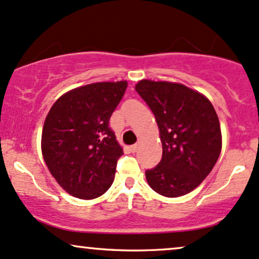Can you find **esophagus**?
<instances>
[{
    "label": "esophagus",
    "mask_w": 259,
    "mask_h": 259,
    "mask_svg": "<svg viewBox=\"0 0 259 259\" xmlns=\"http://www.w3.org/2000/svg\"><path fill=\"white\" fill-rule=\"evenodd\" d=\"M137 149H139V145H137V143H136V145H133L132 147H130V150H132L133 153H135Z\"/></svg>",
    "instance_id": "1"
}]
</instances>
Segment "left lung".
<instances>
[{
    "instance_id": "obj_1",
    "label": "left lung",
    "mask_w": 259,
    "mask_h": 259,
    "mask_svg": "<svg viewBox=\"0 0 259 259\" xmlns=\"http://www.w3.org/2000/svg\"><path fill=\"white\" fill-rule=\"evenodd\" d=\"M135 90L155 116L162 143L161 161L147 169V182L165 197L189 194L210 173L221 153L214 106L181 83L142 80Z\"/></svg>"
}]
</instances>
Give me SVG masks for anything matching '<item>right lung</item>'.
Masks as SVG:
<instances>
[{"instance_id": "add662e5", "label": "right lung", "mask_w": 259, "mask_h": 259, "mask_svg": "<svg viewBox=\"0 0 259 259\" xmlns=\"http://www.w3.org/2000/svg\"><path fill=\"white\" fill-rule=\"evenodd\" d=\"M126 81L97 82L67 92L52 105L41 134L49 171L68 194L97 198L112 185L123 154L110 118Z\"/></svg>"}]
</instances>
